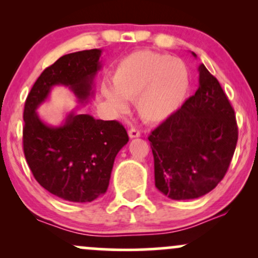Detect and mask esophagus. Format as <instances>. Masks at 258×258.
<instances>
[{"label": "esophagus", "instance_id": "esophagus-1", "mask_svg": "<svg viewBox=\"0 0 258 258\" xmlns=\"http://www.w3.org/2000/svg\"><path fill=\"white\" fill-rule=\"evenodd\" d=\"M128 136H130V138H137L141 136V132H139V130L132 127V128L128 131Z\"/></svg>", "mask_w": 258, "mask_h": 258}]
</instances>
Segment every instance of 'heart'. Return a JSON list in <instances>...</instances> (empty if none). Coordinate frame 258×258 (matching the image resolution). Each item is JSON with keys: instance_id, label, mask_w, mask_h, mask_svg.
I'll return each mask as SVG.
<instances>
[{"instance_id": "1", "label": "heart", "mask_w": 258, "mask_h": 258, "mask_svg": "<svg viewBox=\"0 0 258 258\" xmlns=\"http://www.w3.org/2000/svg\"><path fill=\"white\" fill-rule=\"evenodd\" d=\"M112 85L103 93L119 112L127 109L125 99H136L139 116L148 122H160L177 110L188 90L185 65L153 51L128 54L115 68Z\"/></svg>"}]
</instances>
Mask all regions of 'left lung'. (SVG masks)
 Here are the masks:
<instances>
[{
  "label": "left lung",
  "mask_w": 258,
  "mask_h": 258,
  "mask_svg": "<svg viewBox=\"0 0 258 258\" xmlns=\"http://www.w3.org/2000/svg\"><path fill=\"white\" fill-rule=\"evenodd\" d=\"M198 70L199 87L194 96L148 137L155 186L173 200L197 199L216 188L238 142L234 109L220 82L204 64Z\"/></svg>",
  "instance_id": "left-lung-1"
}]
</instances>
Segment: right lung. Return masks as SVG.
<instances>
[{"label": "right lung", "instance_id": "add662e5", "mask_svg": "<svg viewBox=\"0 0 258 258\" xmlns=\"http://www.w3.org/2000/svg\"><path fill=\"white\" fill-rule=\"evenodd\" d=\"M100 49L60 57L38 76L24 106L23 148L35 179L46 190L72 203H91L108 189L120 149L128 142L119 121L96 120L70 112L61 126L46 125L36 109L53 86H69L80 102L93 94L92 84L100 69Z\"/></svg>", "mask_w": 258, "mask_h": 258}]
</instances>
